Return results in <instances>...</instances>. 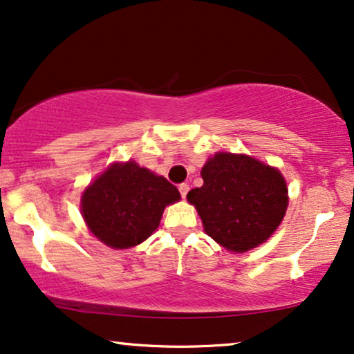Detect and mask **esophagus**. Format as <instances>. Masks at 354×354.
<instances>
[{
	"label": "esophagus",
	"instance_id": "34e87169",
	"mask_svg": "<svg viewBox=\"0 0 354 354\" xmlns=\"http://www.w3.org/2000/svg\"><path fill=\"white\" fill-rule=\"evenodd\" d=\"M178 192H180L182 198H185L187 193L189 192V185H188V183H180V185H178Z\"/></svg>",
	"mask_w": 354,
	"mask_h": 354
}]
</instances>
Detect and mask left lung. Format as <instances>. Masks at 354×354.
Masks as SVG:
<instances>
[{
	"instance_id": "8db88e82",
	"label": "left lung",
	"mask_w": 354,
	"mask_h": 354,
	"mask_svg": "<svg viewBox=\"0 0 354 354\" xmlns=\"http://www.w3.org/2000/svg\"><path fill=\"white\" fill-rule=\"evenodd\" d=\"M203 187L188 192L204 232L233 252L265 243L288 209V188L278 169L254 158L217 153L203 171Z\"/></svg>"
}]
</instances>
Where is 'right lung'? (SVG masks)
Masks as SVG:
<instances>
[{"mask_svg": "<svg viewBox=\"0 0 354 354\" xmlns=\"http://www.w3.org/2000/svg\"><path fill=\"white\" fill-rule=\"evenodd\" d=\"M180 199L176 185L134 161L106 169L83 193L81 212L94 236L115 249L140 244L160 225L167 204Z\"/></svg>", "mask_w": 354, "mask_h": 354, "instance_id": "1", "label": "right lung"}]
</instances>
